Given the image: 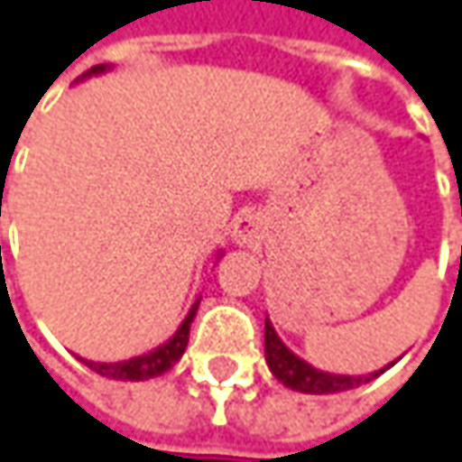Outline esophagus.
Instances as JSON below:
<instances>
[{"label": "esophagus", "instance_id": "esophagus-1", "mask_svg": "<svg viewBox=\"0 0 462 462\" xmlns=\"http://www.w3.org/2000/svg\"><path fill=\"white\" fill-rule=\"evenodd\" d=\"M232 240L237 245H256L258 240H261V222H258V217H254V214L240 217L235 230H232Z\"/></svg>", "mask_w": 462, "mask_h": 462}]
</instances>
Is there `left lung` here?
I'll use <instances>...</instances> for the list:
<instances>
[{
  "label": "left lung",
  "instance_id": "8db88e82",
  "mask_svg": "<svg viewBox=\"0 0 462 462\" xmlns=\"http://www.w3.org/2000/svg\"><path fill=\"white\" fill-rule=\"evenodd\" d=\"M263 350H266L269 371H272L285 387L306 394L345 393V390H353V387L368 384L371 379H376L379 374H384L387 368L394 366L393 361L390 366L379 368V371H371V374H358V376H350V374H329V371L313 368L311 364H306L300 356H295V353L287 347L285 342L280 339V335L274 332V327H272L269 319H266V327H263Z\"/></svg>",
  "mask_w": 462,
  "mask_h": 462
}]
</instances>
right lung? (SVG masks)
Wrapping results in <instances>:
<instances>
[{
  "label": "right lung",
  "instance_id": "obj_1",
  "mask_svg": "<svg viewBox=\"0 0 462 462\" xmlns=\"http://www.w3.org/2000/svg\"><path fill=\"white\" fill-rule=\"evenodd\" d=\"M106 69H109L106 65H96V68H91L88 72H83L78 80H86V78H91V75H101V72H106ZM219 256H222V254H219ZM199 303H201V295L193 300L190 311L182 319V324L177 327L175 335L167 339V342H162L159 347L143 353V356H133V358H127V361H115V364H98V361H86V358H80V361L91 368V371H96V374H101V376H106V379H120V382H146V379H153V376H162L164 371H170V368L175 366L177 361L182 358V353H185V347H188L190 324H193L196 311H199Z\"/></svg>",
  "mask_w": 462,
  "mask_h": 462
}]
</instances>
